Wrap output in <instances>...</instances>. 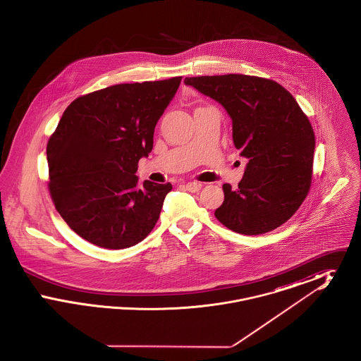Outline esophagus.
Here are the masks:
<instances>
[{"label": "esophagus", "instance_id": "1", "mask_svg": "<svg viewBox=\"0 0 361 361\" xmlns=\"http://www.w3.org/2000/svg\"><path fill=\"white\" fill-rule=\"evenodd\" d=\"M184 188L189 190V192H199L200 188H202V184L200 183H187L184 185Z\"/></svg>", "mask_w": 361, "mask_h": 361}]
</instances>
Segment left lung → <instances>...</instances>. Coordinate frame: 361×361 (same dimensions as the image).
Wrapping results in <instances>:
<instances>
[{"instance_id":"left-lung-1","label":"left lung","mask_w":361,"mask_h":361,"mask_svg":"<svg viewBox=\"0 0 361 361\" xmlns=\"http://www.w3.org/2000/svg\"><path fill=\"white\" fill-rule=\"evenodd\" d=\"M218 102L233 121V142L247 159L238 188L224 184L215 209L227 228L258 235L286 224L309 193L315 137L291 93L272 80L243 74L184 80Z\"/></svg>"}]
</instances>
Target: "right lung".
<instances>
[{
    "mask_svg": "<svg viewBox=\"0 0 361 361\" xmlns=\"http://www.w3.org/2000/svg\"><path fill=\"white\" fill-rule=\"evenodd\" d=\"M180 82L174 77L109 86L63 112L47 143L49 189L63 221L87 242L124 249L154 228L172 184H139L135 173Z\"/></svg>",
    "mask_w": 361,
    "mask_h": 361,
    "instance_id": "obj_1",
    "label": "right lung"
}]
</instances>
